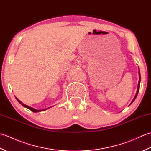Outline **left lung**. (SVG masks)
I'll list each match as a JSON object with an SVG mask.
<instances>
[{
    "label": "left lung",
    "instance_id": "1",
    "mask_svg": "<svg viewBox=\"0 0 151 151\" xmlns=\"http://www.w3.org/2000/svg\"><path fill=\"white\" fill-rule=\"evenodd\" d=\"M139 82H138V86H137V92H136V94L135 95V97H134V99L132 100V102L131 103H132V102H134V101L135 100V99L136 98L137 94H138V92H139V86H140V80H141V78H140V72H139Z\"/></svg>",
    "mask_w": 151,
    "mask_h": 151
}]
</instances>
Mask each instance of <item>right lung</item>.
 I'll list each match as a JSON object with an SVG mask.
<instances>
[{
	"label": "right lung",
	"instance_id": "add662e5",
	"mask_svg": "<svg viewBox=\"0 0 151 151\" xmlns=\"http://www.w3.org/2000/svg\"><path fill=\"white\" fill-rule=\"evenodd\" d=\"M16 99H17V100L18 101V102H19V103H20L22 106H23L24 107H26L27 108H28V109H29V110H30L32 111H33V112H39V111H43V110H47V109H45V110H36V109H34V108H31V107H30V106H27V105H25V104H24L23 103H22V102H21L19 100V99H17V98H16Z\"/></svg>",
	"mask_w": 151,
	"mask_h": 151
}]
</instances>
